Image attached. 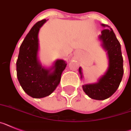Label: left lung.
<instances>
[{
  "label": "left lung",
  "mask_w": 131,
  "mask_h": 131,
  "mask_svg": "<svg viewBox=\"0 0 131 131\" xmlns=\"http://www.w3.org/2000/svg\"><path fill=\"white\" fill-rule=\"evenodd\" d=\"M103 27H108L102 24ZM99 39L102 42V47L107 53L109 67L106 72L99 79L97 83L82 85L83 90L90 97L97 100H103L113 95L119 88L123 76V59L121 44L113 29L105 28L102 31ZM80 74L82 78L81 67Z\"/></svg>",
  "instance_id": "left-lung-1"
}]
</instances>
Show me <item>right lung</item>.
Masks as SVG:
<instances>
[{
	"mask_svg": "<svg viewBox=\"0 0 131 131\" xmlns=\"http://www.w3.org/2000/svg\"><path fill=\"white\" fill-rule=\"evenodd\" d=\"M45 19L37 21L20 45L16 62L17 77L26 94L34 98L48 96L56 89L61 81L62 71L67 63L59 59L49 69L42 67L38 60V33Z\"/></svg>",
	"mask_w": 131,
	"mask_h": 131,
	"instance_id": "1",
	"label": "right lung"
}]
</instances>
